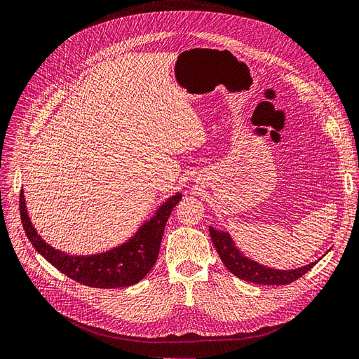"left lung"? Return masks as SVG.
Wrapping results in <instances>:
<instances>
[{
	"mask_svg": "<svg viewBox=\"0 0 359 359\" xmlns=\"http://www.w3.org/2000/svg\"><path fill=\"white\" fill-rule=\"evenodd\" d=\"M209 233L215 245V249H217L221 261L224 262L226 269L229 272H233L236 277L245 281L255 283V284H266V285L290 284L294 280L305 276L306 272L318 262L315 261L302 268L289 269V271L268 268L265 265H261L259 262L249 259L248 256L243 255L236 248V243L226 231H219V229L209 226Z\"/></svg>",
	"mask_w": 359,
	"mask_h": 359,
	"instance_id": "obj_1",
	"label": "left lung"
}]
</instances>
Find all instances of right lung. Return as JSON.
<instances>
[{
  "label": "right lung",
  "instance_id": "obj_1",
  "mask_svg": "<svg viewBox=\"0 0 359 359\" xmlns=\"http://www.w3.org/2000/svg\"><path fill=\"white\" fill-rule=\"evenodd\" d=\"M181 198V193L169 197L154 212L153 217L142 224L138 231L123 245L107 252L87 256L67 255L54 249L46 240H42L27 215L23 190L19 197V208L27 238L35 250L42 255V257H46L54 268L63 272L69 278L90 285V287L118 289L137 284L151 271L157 256H159L166 221L172 209L178 205Z\"/></svg>",
  "mask_w": 359,
  "mask_h": 359
}]
</instances>
